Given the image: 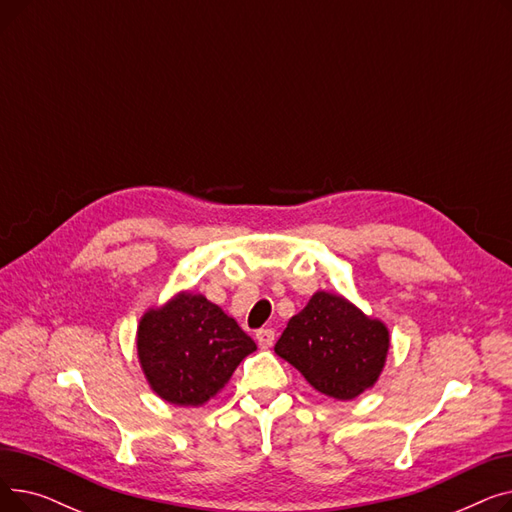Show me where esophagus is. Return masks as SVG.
I'll return each mask as SVG.
<instances>
[{"mask_svg": "<svg viewBox=\"0 0 512 512\" xmlns=\"http://www.w3.org/2000/svg\"><path fill=\"white\" fill-rule=\"evenodd\" d=\"M255 338H257V344L261 348H270L274 344V340H276V332L272 328H261V330H257Z\"/></svg>", "mask_w": 512, "mask_h": 512, "instance_id": "34e87169", "label": "esophagus"}]
</instances>
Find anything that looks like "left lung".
<instances>
[{"label":"left lung","instance_id":"obj_1","mask_svg":"<svg viewBox=\"0 0 512 512\" xmlns=\"http://www.w3.org/2000/svg\"><path fill=\"white\" fill-rule=\"evenodd\" d=\"M388 330L365 317L355 305L330 292H315L307 307L294 315L274 351L297 367L321 394L353 400L378 382Z\"/></svg>","mask_w":512,"mask_h":512}]
</instances>
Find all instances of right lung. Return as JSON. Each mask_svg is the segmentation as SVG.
<instances>
[{
  "instance_id": "add662e5",
  "label": "right lung",
  "mask_w": 512,
  "mask_h": 512,
  "mask_svg": "<svg viewBox=\"0 0 512 512\" xmlns=\"http://www.w3.org/2000/svg\"><path fill=\"white\" fill-rule=\"evenodd\" d=\"M151 388L172 405L199 407L218 394L257 344L201 294L184 292L145 313L137 336Z\"/></svg>"
}]
</instances>
